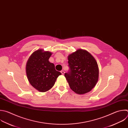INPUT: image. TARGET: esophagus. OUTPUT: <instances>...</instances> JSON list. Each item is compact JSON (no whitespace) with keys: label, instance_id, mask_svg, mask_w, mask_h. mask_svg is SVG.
Wrapping results in <instances>:
<instances>
[{"label":"esophagus","instance_id":"34e87169","mask_svg":"<svg viewBox=\"0 0 128 128\" xmlns=\"http://www.w3.org/2000/svg\"><path fill=\"white\" fill-rule=\"evenodd\" d=\"M61 73H62V74H64L65 73V72H64V71H63V70H62V71H61Z\"/></svg>","mask_w":128,"mask_h":128}]
</instances>
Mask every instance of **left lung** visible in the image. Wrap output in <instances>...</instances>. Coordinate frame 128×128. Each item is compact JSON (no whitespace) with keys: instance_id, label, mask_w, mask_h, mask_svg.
Segmentation results:
<instances>
[{"instance_id":"obj_1","label":"left lung","mask_w":128,"mask_h":128,"mask_svg":"<svg viewBox=\"0 0 128 128\" xmlns=\"http://www.w3.org/2000/svg\"><path fill=\"white\" fill-rule=\"evenodd\" d=\"M70 72L64 76L70 88L76 94L90 92L96 84L99 76L98 65L88 51L79 49L68 56Z\"/></svg>"}]
</instances>
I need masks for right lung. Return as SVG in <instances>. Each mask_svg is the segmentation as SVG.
I'll list each match as a JSON object with an SVG mask.
<instances>
[{
    "mask_svg": "<svg viewBox=\"0 0 128 128\" xmlns=\"http://www.w3.org/2000/svg\"><path fill=\"white\" fill-rule=\"evenodd\" d=\"M52 53L38 49L34 52L26 64L28 79L37 90L44 92L54 86L58 77L62 74L56 70L55 65L49 59Z\"/></svg>",
    "mask_w": 128,
    "mask_h": 128,
    "instance_id": "add662e5",
    "label": "right lung"
}]
</instances>
